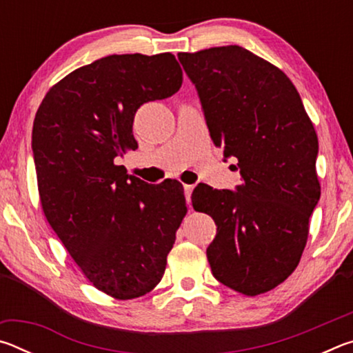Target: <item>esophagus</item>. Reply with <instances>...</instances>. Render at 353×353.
<instances>
[{
	"label": "esophagus",
	"mask_w": 353,
	"mask_h": 353,
	"mask_svg": "<svg viewBox=\"0 0 353 353\" xmlns=\"http://www.w3.org/2000/svg\"><path fill=\"white\" fill-rule=\"evenodd\" d=\"M194 185H183V191H185V199H187V204L190 205L191 202V193H193Z\"/></svg>",
	"instance_id": "esophagus-1"
}]
</instances>
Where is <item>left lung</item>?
<instances>
[{
	"mask_svg": "<svg viewBox=\"0 0 353 353\" xmlns=\"http://www.w3.org/2000/svg\"><path fill=\"white\" fill-rule=\"evenodd\" d=\"M214 145L236 157V191L199 183L194 210L210 214L212 272L244 296L271 291L296 270L321 185L318 135L290 77L238 45L179 52Z\"/></svg>",
	"mask_w": 353,
	"mask_h": 353,
	"instance_id": "left-lung-1",
	"label": "left lung"
}]
</instances>
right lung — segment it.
Returning <instances> with one entry per match:
<instances>
[{"instance_id": "right-lung-1", "label": "right lung", "mask_w": 353, "mask_h": 353, "mask_svg": "<svg viewBox=\"0 0 353 353\" xmlns=\"http://www.w3.org/2000/svg\"><path fill=\"white\" fill-rule=\"evenodd\" d=\"M181 85L171 52L113 54L71 71L35 113L32 152L48 223L88 282L119 301L162 280L187 204L181 182L149 185L115 160L139 148L140 105Z\"/></svg>"}]
</instances>
